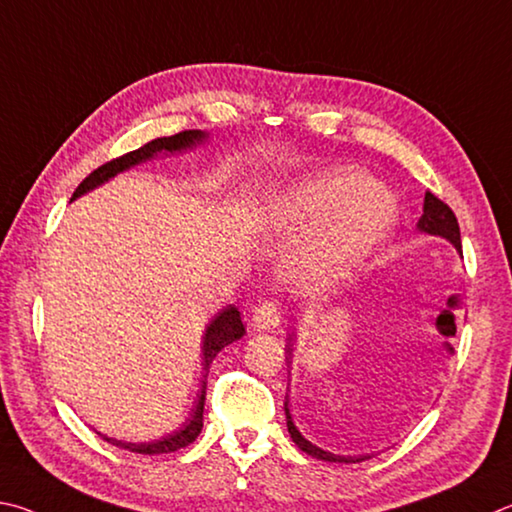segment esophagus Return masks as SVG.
I'll use <instances>...</instances> for the list:
<instances>
[{
    "label": "esophagus",
    "instance_id": "34e87169",
    "mask_svg": "<svg viewBox=\"0 0 512 512\" xmlns=\"http://www.w3.org/2000/svg\"><path fill=\"white\" fill-rule=\"evenodd\" d=\"M281 324V310L274 301H263L261 306L254 310L251 315V326L256 330H263V333H270L276 326Z\"/></svg>",
    "mask_w": 512,
    "mask_h": 512
}]
</instances>
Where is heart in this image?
<instances>
[{
    "mask_svg": "<svg viewBox=\"0 0 512 512\" xmlns=\"http://www.w3.org/2000/svg\"><path fill=\"white\" fill-rule=\"evenodd\" d=\"M396 215L393 197L382 186L364 184L353 168L310 175L272 204L270 220L279 231L303 236L285 261L288 279L301 290H328L346 281L387 236Z\"/></svg>",
    "mask_w": 512,
    "mask_h": 512,
    "instance_id": "b5f03b06",
    "label": "heart"
}]
</instances>
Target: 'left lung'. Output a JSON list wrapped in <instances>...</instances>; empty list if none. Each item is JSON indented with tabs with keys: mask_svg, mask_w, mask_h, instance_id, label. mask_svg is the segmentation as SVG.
Listing matches in <instances>:
<instances>
[{
	"mask_svg": "<svg viewBox=\"0 0 512 512\" xmlns=\"http://www.w3.org/2000/svg\"><path fill=\"white\" fill-rule=\"evenodd\" d=\"M418 229L429 233V236H441L445 240H450L456 247V251H461V231H459V222H456L454 211L447 206L443 200H438L434 193H425V204H423V215L418 220ZM288 353H292V348H288ZM285 418H288V432L292 436V441L297 443L299 450H303L310 456L321 461H333V463H360L366 461L369 456H339L333 452H326L317 447L315 443H310L306 436H303L297 425L292 423L290 409H288V400H285Z\"/></svg>",
	"mask_w": 512,
	"mask_h": 512,
	"instance_id": "obj_1",
	"label": "left lung"
}]
</instances>
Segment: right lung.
Here are the masks:
<instances>
[{
  "instance_id": "1",
  "label": "right lung",
  "mask_w": 512,
  "mask_h": 512,
  "mask_svg": "<svg viewBox=\"0 0 512 512\" xmlns=\"http://www.w3.org/2000/svg\"><path fill=\"white\" fill-rule=\"evenodd\" d=\"M204 139H206V134L202 130H184V132L173 134V137L152 139V141L146 143V146L132 150V152H128V155H121V157H116L112 161H107V164H103V166H98L94 173H89L83 179V182L78 184L74 195H71V200H76V197L85 195L87 191H92V188L105 184L107 179H112L116 173H123V170H128L132 166L141 164V161L155 157L157 152H182L186 148H193L195 143H200ZM242 335H245V326H242L240 312H238L236 306H227L211 319V324L206 326V330H204V342H202L206 375H209V366L215 360V355H218L224 346L236 342V339H240ZM206 375H204V378H206ZM204 400H206V382H202L200 396H197L191 418H188L182 427L175 429V432L161 436V438H157V441L125 443V441H116V438H107L105 434H101V436H103V441L121 447V450L137 452V454L177 452V450H182V447L191 445L195 438L200 436L202 423H204V416H202L204 414Z\"/></svg>"
}]
</instances>
